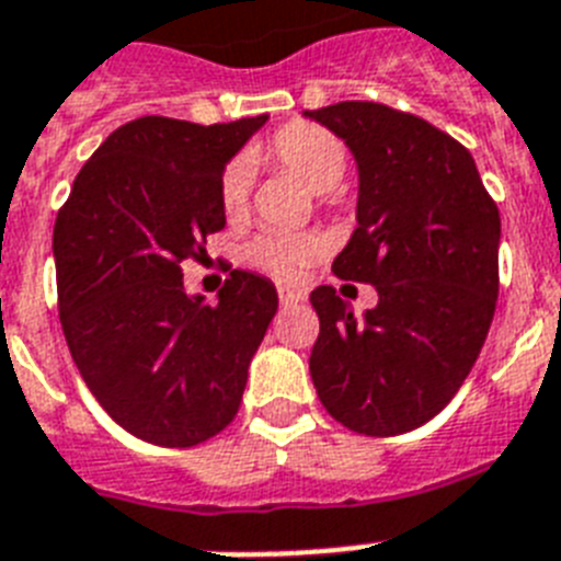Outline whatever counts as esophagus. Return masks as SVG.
<instances>
[{
	"instance_id": "esophagus-1",
	"label": "esophagus",
	"mask_w": 561,
	"mask_h": 561,
	"mask_svg": "<svg viewBox=\"0 0 561 561\" xmlns=\"http://www.w3.org/2000/svg\"><path fill=\"white\" fill-rule=\"evenodd\" d=\"M279 302L285 305V308H288V305H296V302H302L305 296H302V290H296V288H288V285H279Z\"/></svg>"
}]
</instances>
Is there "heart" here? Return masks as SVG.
<instances>
[{
	"label": "heart",
	"instance_id": "b5f03b06",
	"mask_svg": "<svg viewBox=\"0 0 561 561\" xmlns=\"http://www.w3.org/2000/svg\"><path fill=\"white\" fill-rule=\"evenodd\" d=\"M262 162L285 173H294L313 193L333 191L347 171V148L333 130L317 122H288L267 139L256 153ZM251 176L242 162H230L219 176V208L228 222H239L248 214ZM322 253V242L310 233H279L265 230L248 242L244 262L259 271L273 273L276 279L294 282L305 267Z\"/></svg>",
	"mask_w": 561,
	"mask_h": 561
}]
</instances>
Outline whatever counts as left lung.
<instances>
[{
    "mask_svg": "<svg viewBox=\"0 0 561 561\" xmlns=\"http://www.w3.org/2000/svg\"><path fill=\"white\" fill-rule=\"evenodd\" d=\"M305 116L359 164V228L333 273L379 294L362 319L331 285L310 294L313 388L347 431L408 433L456 397L482 351L499 296V208L470 150L413 113L339 102Z\"/></svg>",
    "mask_w": 561,
    "mask_h": 561,
    "instance_id": "1",
    "label": "left lung"
}]
</instances>
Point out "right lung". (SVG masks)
<instances>
[{"instance_id": "right-lung-1", "label": "right lung", "mask_w": 561, "mask_h": 561, "mask_svg": "<svg viewBox=\"0 0 561 561\" xmlns=\"http://www.w3.org/2000/svg\"><path fill=\"white\" fill-rule=\"evenodd\" d=\"M265 119L128 122L93 150L56 214L70 356L107 416L150 445L193 448L233 422L279 308L256 273L230 271L216 305L182 282V262L208 256L205 244L225 228V164Z\"/></svg>"}]
</instances>
